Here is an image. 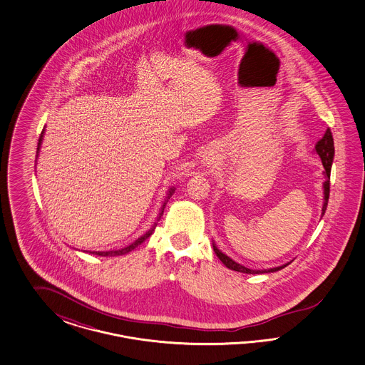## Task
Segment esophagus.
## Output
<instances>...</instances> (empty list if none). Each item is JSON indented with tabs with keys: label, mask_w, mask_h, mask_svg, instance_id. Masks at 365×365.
I'll use <instances>...</instances> for the list:
<instances>
[{
	"label": "esophagus",
	"mask_w": 365,
	"mask_h": 365,
	"mask_svg": "<svg viewBox=\"0 0 365 365\" xmlns=\"http://www.w3.org/2000/svg\"><path fill=\"white\" fill-rule=\"evenodd\" d=\"M206 160H209V159H207V158H206Z\"/></svg>",
	"instance_id": "esophagus-1"
}]
</instances>
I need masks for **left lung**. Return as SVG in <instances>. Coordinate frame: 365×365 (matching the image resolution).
<instances>
[{"instance_id":"8db88e82","label":"left lung","mask_w":365,"mask_h":365,"mask_svg":"<svg viewBox=\"0 0 365 365\" xmlns=\"http://www.w3.org/2000/svg\"><path fill=\"white\" fill-rule=\"evenodd\" d=\"M316 153L319 154L321 158V162H322V166L325 168L324 171V175H325V182H324V205H322V215L325 214L327 210V206H328V199H329V188H331V163H333V156H334V144H333V136H331V128H328L324 136L321 138L320 140L316 144L314 147ZM212 247H214V252L217 257L221 259L223 262V265L232 270L235 272H241V273H246V274H259V273H273V272H278L281 269H284L285 265L278 266V267H273V269H267V270H253V269H247L241 264H237L235 261H232L230 257H227L226 255H223L221 250L212 243Z\"/></svg>"}]
</instances>
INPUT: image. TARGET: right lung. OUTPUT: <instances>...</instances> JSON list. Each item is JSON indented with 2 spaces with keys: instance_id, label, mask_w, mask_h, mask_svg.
<instances>
[{
  "instance_id": "add662e5",
  "label": "right lung",
  "mask_w": 365,
  "mask_h": 365,
  "mask_svg": "<svg viewBox=\"0 0 365 365\" xmlns=\"http://www.w3.org/2000/svg\"><path fill=\"white\" fill-rule=\"evenodd\" d=\"M43 136H44V130H43V133L40 135V138H38V144H37V155H38V151H40V147H41V143H43ZM175 190L174 188H170V191H168V197L167 199H170V197L173 195V192H174ZM165 206H166V203L163 205V207H162V211L159 212V217H158V221L160 220V215L163 214V210H165ZM155 227H156V223H154V226L148 230V232H145L144 235H142L140 238H138L135 242L131 243L130 246H127V247H123L120 250H110V252H92L93 255H100V257H115V255H127V253H130V252H133L135 247H138L140 243H143L153 232H154Z\"/></svg>"
}]
</instances>
